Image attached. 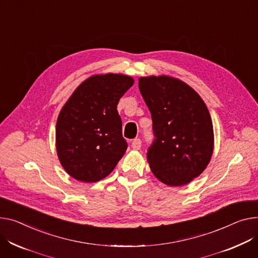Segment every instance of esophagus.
Returning a JSON list of instances; mask_svg holds the SVG:
<instances>
[{"mask_svg": "<svg viewBox=\"0 0 258 258\" xmlns=\"http://www.w3.org/2000/svg\"><path fill=\"white\" fill-rule=\"evenodd\" d=\"M141 145H142V141L140 139H135L133 142H132V147L134 149H140L141 148Z\"/></svg>", "mask_w": 258, "mask_h": 258, "instance_id": "obj_1", "label": "esophagus"}]
</instances>
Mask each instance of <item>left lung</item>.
I'll return each mask as SVG.
<instances>
[{
    "label": "left lung",
    "mask_w": 258,
    "mask_h": 258,
    "mask_svg": "<svg viewBox=\"0 0 258 258\" xmlns=\"http://www.w3.org/2000/svg\"><path fill=\"white\" fill-rule=\"evenodd\" d=\"M139 90L152 119L154 139L146 154L152 173L171 186L190 182L207 168L213 153L207 106L190 86L165 76L140 78Z\"/></svg>",
    "instance_id": "8db88e82"
}]
</instances>
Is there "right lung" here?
Returning a JSON list of instances; mask_svg holds the SVG:
<instances>
[{"label":"right lung","instance_id":"right-lung-1","mask_svg":"<svg viewBox=\"0 0 258 258\" xmlns=\"http://www.w3.org/2000/svg\"><path fill=\"white\" fill-rule=\"evenodd\" d=\"M134 80L123 75L94 76L82 83L61 110L56 147L61 165L74 178L95 182L109 175L127 143L117 104Z\"/></svg>","mask_w":258,"mask_h":258}]
</instances>
